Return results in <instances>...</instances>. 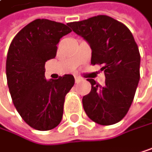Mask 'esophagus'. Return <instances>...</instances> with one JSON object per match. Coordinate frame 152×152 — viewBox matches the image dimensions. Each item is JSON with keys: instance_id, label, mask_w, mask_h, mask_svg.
Instances as JSON below:
<instances>
[{"instance_id": "esophagus-1", "label": "esophagus", "mask_w": 152, "mask_h": 152, "mask_svg": "<svg viewBox=\"0 0 152 152\" xmlns=\"http://www.w3.org/2000/svg\"><path fill=\"white\" fill-rule=\"evenodd\" d=\"M75 83H78L81 81V78L79 77H75Z\"/></svg>"}]
</instances>
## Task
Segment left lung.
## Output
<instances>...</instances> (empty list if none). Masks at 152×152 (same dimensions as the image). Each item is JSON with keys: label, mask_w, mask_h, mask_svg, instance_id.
Returning <instances> with one entry per match:
<instances>
[{"label": "left lung", "mask_w": 152, "mask_h": 152, "mask_svg": "<svg viewBox=\"0 0 152 152\" xmlns=\"http://www.w3.org/2000/svg\"><path fill=\"white\" fill-rule=\"evenodd\" d=\"M92 49L91 64L102 65L104 86L88 79L91 92L83 97L87 116L101 125L120 122L128 113L140 81V56L130 29L118 20L98 15L68 23Z\"/></svg>", "instance_id": "obj_1"}]
</instances>
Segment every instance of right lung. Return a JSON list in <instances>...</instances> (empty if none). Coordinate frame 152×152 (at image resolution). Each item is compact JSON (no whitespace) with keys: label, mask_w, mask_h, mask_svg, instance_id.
Returning <instances> with one entry per match:
<instances>
[{"label":"right lung","mask_w":152,"mask_h":152,"mask_svg":"<svg viewBox=\"0 0 152 152\" xmlns=\"http://www.w3.org/2000/svg\"><path fill=\"white\" fill-rule=\"evenodd\" d=\"M72 30L65 24L38 19L12 39L7 54L6 77L10 96L30 127L48 131L63 116L65 96L75 84L72 75L47 80L45 64L55 58L60 39Z\"/></svg>","instance_id":"obj_1"}]
</instances>
